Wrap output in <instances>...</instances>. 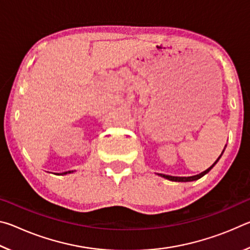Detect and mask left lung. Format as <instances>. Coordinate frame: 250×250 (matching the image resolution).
Returning a JSON list of instances; mask_svg holds the SVG:
<instances>
[{"mask_svg": "<svg viewBox=\"0 0 250 250\" xmlns=\"http://www.w3.org/2000/svg\"><path fill=\"white\" fill-rule=\"evenodd\" d=\"M225 150V149H224ZM224 152V151H223ZM223 152H222V154H223ZM222 154L218 156V159L215 161L214 162V164L211 167H209L208 168H207V170H205L204 172H202V173H200V174H197V175H193V176H172V175H166V174H159L160 176H162V177H164V179H167V180H170V181H174V182H192V181H196V180H198V179H201L202 176H204L206 173H208L211 168H213V167L215 166V164H216L217 162H218V160L221 159V156H222Z\"/></svg>", "mask_w": 250, "mask_h": 250, "instance_id": "left-lung-1", "label": "left lung"}]
</instances>
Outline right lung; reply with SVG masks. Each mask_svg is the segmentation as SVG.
<instances>
[{"label":"right lung","mask_w":250,"mask_h":250,"mask_svg":"<svg viewBox=\"0 0 250 250\" xmlns=\"http://www.w3.org/2000/svg\"><path fill=\"white\" fill-rule=\"evenodd\" d=\"M74 171H67V172H62V173H58V175H65V174H68V173H73Z\"/></svg>","instance_id":"obj_1"}]
</instances>
